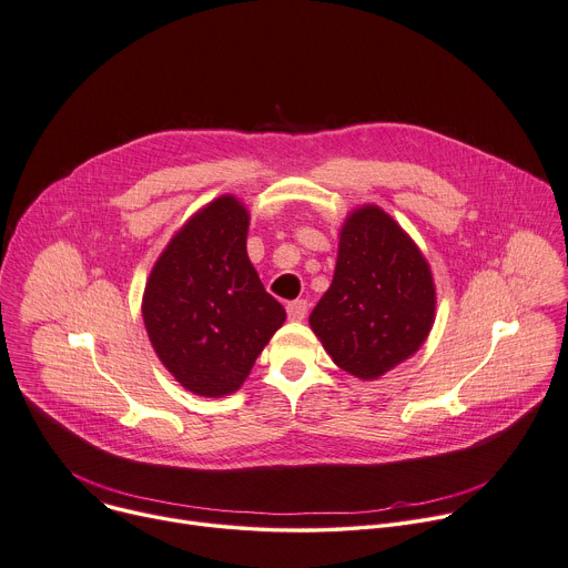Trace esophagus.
I'll return each mask as SVG.
<instances>
[{
    "label": "esophagus",
    "instance_id": "34e87169",
    "mask_svg": "<svg viewBox=\"0 0 568 568\" xmlns=\"http://www.w3.org/2000/svg\"><path fill=\"white\" fill-rule=\"evenodd\" d=\"M306 311H308V304H306L304 300H293V302H288V304H286L288 321H293V323H300V321H304Z\"/></svg>",
    "mask_w": 568,
    "mask_h": 568
}]
</instances>
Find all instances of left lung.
I'll return each mask as SVG.
<instances>
[{"instance_id":"left-lung-1","label":"left lung","mask_w":568,"mask_h":568,"mask_svg":"<svg viewBox=\"0 0 568 568\" xmlns=\"http://www.w3.org/2000/svg\"><path fill=\"white\" fill-rule=\"evenodd\" d=\"M435 321V284L422 250L376 205L354 210L338 241L332 286L308 325L332 361L363 382L413 356Z\"/></svg>"}]
</instances>
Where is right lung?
<instances>
[{
  "label": "right lung",
  "mask_w": 568,
  "mask_h": 568,
  "mask_svg": "<svg viewBox=\"0 0 568 568\" xmlns=\"http://www.w3.org/2000/svg\"><path fill=\"white\" fill-rule=\"evenodd\" d=\"M247 225L239 199L212 201L173 234L144 288L142 318L155 354L201 397L239 390L286 321L247 260Z\"/></svg>",
  "instance_id": "obj_1"
}]
</instances>
